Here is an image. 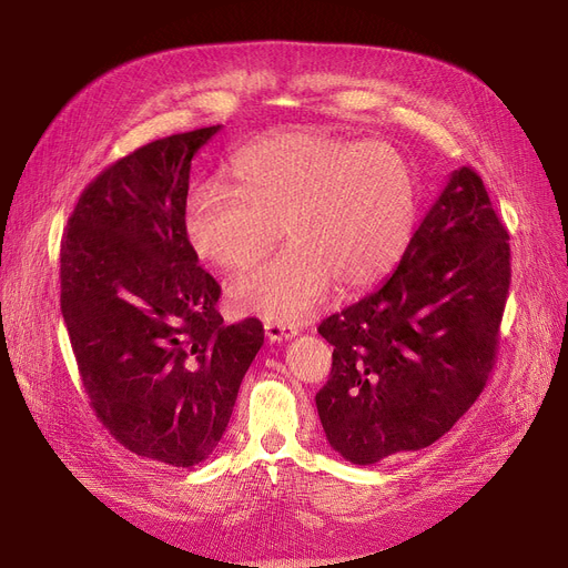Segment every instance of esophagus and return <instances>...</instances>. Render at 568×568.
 <instances>
[{
	"instance_id": "esophagus-1",
	"label": "esophagus",
	"mask_w": 568,
	"mask_h": 568,
	"mask_svg": "<svg viewBox=\"0 0 568 568\" xmlns=\"http://www.w3.org/2000/svg\"><path fill=\"white\" fill-rule=\"evenodd\" d=\"M264 334L266 338L276 343V341H287V338H294L296 336V329L285 322H278V320H266L264 322Z\"/></svg>"
}]
</instances>
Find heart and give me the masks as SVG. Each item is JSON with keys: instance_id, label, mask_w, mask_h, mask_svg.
<instances>
[{"instance_id": "heart-1", "label": "heart", "mask_w": 568, "mask_h": 568, "mask_svg": "<svg viewBox=\"0 0 568 568\" xmlns=\"http://www.w3.org/2000/svg\"><path fill=\"white\" fill-rule=\"evenodd\" d=\"M234 186L209 179L186 200L193 253L223 272L253 264L281 236L290 246L227 287L236 313L294 322L336 283L359 292L405 255L419 214L407 159L389 142L287 131L234 156Z\"/></svg>"}]
</instances>
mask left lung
<instances>
[{
  "label": "left lung",
  "instance_id": "left-lung-1",
  "mask_svg": "<svg viewBox=\"0 0 568 568\" xmlns=\"http://www.w3.org/2000/svg\"><path fill=\"white\" fill-rule=\"evenodd\" d=\"M509 283V232L460 168L396 272L317 326L334 364L315 405L345 460L419 452L454 428L493 373Z\"/></svg>",
  "mask_w": 568,
  "mask_h": 568
}]
</instances>
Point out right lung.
<instances>
[{"label":"right lung","instance_id":"right-lung-1","mask_svg":"<svg viewBox=\"0 0 568 568\" xmlns=\"http://www.w3.org/2000/svg\"><path fill=\"white\" fill-rule=\"evenodd\" d=\"M219 131L161 138L105 168L82 191L59 253L89 405L129 452L172 467L212 456L264 343L257 317L223 324L221 285L184 230L191 161Z\"/></svg>","mask_w":568,"mask_h":568}]
</instances>
